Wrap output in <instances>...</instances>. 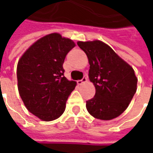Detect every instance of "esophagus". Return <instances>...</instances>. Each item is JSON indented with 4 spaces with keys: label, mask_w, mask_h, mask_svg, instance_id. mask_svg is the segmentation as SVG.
I'll use <instances>...</instances> for the list:
<instances>
[{
    "label": "esophagus",
    "mask_w": 153,
    "mask_h": 153,
    "mask_svg": "<svg viewBox=\"0 0 153 153\" xmlns=\"http://www.w3.org/2000/svg\"><path fill=\"white\" fill-rule=\"evenodd\" d=\"M86 82H87V77L84 76L83 79H82L79 80V81H78L77 83H78V84H79V85H82L83 83H86Z\"/></svg>",
    "instance_id": "esophagus-1"
}]
</instances>
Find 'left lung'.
Masks as SVG:
<instances>
[{
	"label": "left lung",
	"mask_w": 153,
	"mask_h": 153,
	"mask_svg": "<svg viewBox=\"0 0 153 153\" xmlns=\"http://www.w3.org/2000/svg\"><path fill=\"white\" fill-rule=\"evenodd\" d=\"M86 53L88 77L96 93L86 102L88 111L94 118L110 120L121 115L137 90L134 70L111 47L101 41L78 42Z\"/></svg>",
	"instance_id": "8db88e82"
}]
</instances>
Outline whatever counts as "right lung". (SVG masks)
<instances>
[{
  "label": "right lung",
  "mask_w": 153,
  "mask_h": 153,
  "mask_svg": "<svg viewBox=\"0 0 153 153\" xmlns=\"http://www.w3.org/2000/svg\"><path fill=\"white\" fill-rule=\"evenodd\" d=\"M75 44L59 33L40 38L25 51L17 65L18 89L26 108L44 121L59 118L76 82L64 76L63 64Z\"/></svg>",
  "instance_id": "obj_1"
}]
</instances>
